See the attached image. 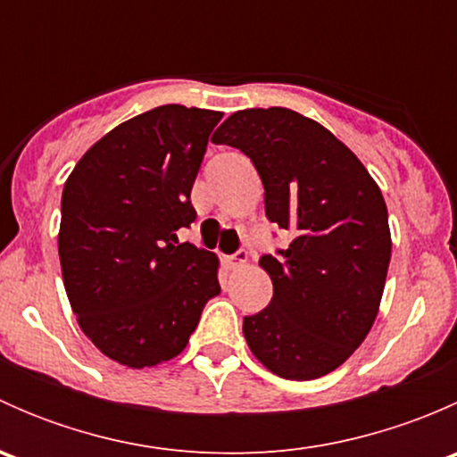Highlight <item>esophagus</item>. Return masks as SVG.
<instances>
[{
  "instance_id": "obj_1",
  "label": "esophagus",
  "mask_w": 457,
  "mask_h": 457,
  "mask_svg": "<svg viewBox=\"0 0 457 457\" xmlns=\"http://www.w3.org/2000/svg\"><path fill=\"white\" fill-rule=\"evenodd\" d=\"M245 262H247V252H237V254L232 256H223L225 270H238V267H243Z\"/></svg>"
}]
</instances>
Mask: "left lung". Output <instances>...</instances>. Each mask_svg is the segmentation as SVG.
Returning <instances> with one entry per match:
<instances>
[{
    "label": "left lung",
    "mask_w": 457,
    "mask_h": 457,
    "mask_svg": "<svg viewBox=\"0 0 457 457\" xmlns=\"http://www.w3.org/2000/svg\"><path fill=\"white\" fill-rule=\"evenodd\" d=\"M238 147L265 187V214L294 241L261 256L274 296L243 318L252 353L287 380L343 365L370 334L391 261L380 187L327 128L287 108L234 112L212 137Z\"/></svg>",
    "instance_id": "obj_1"
}]
</instances>
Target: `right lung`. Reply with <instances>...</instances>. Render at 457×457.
I'll return each instance as SVG.
<instances>
[{
    "label": "right lung",
    "mask_w": 457,
    "mask_h": 457,
    "mask_svg": "<svg viewBox=\"0 0 457 457\" xmlns=\"http://www.w3.org/2000/svg\"><path fill=\"white\" fill-rule=\"evenodd\" d=\"M223 112L159 105L86 152L62 195L59 261L68 301L95 347L143 370L179 356L219 296V258L177 232Z\"/></svg>",
    "instance_id": "right-lung-1"
}]
</instances>
